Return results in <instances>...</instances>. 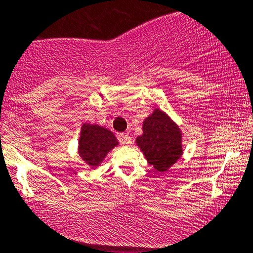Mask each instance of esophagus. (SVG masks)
Returning a JSON list of instances; mask_svg holds the SVG:
<instances>
[{"instance_id":"1","label":"esophagus","mask_w":253,"mask_h":253,"mask_svg":"<svg viewBox=\"0 0 253 253\" xmlns=\"http://www.w3.org/2000/svg\"><path fill=\"white\" fill-rule=\"evenodd\" d=\"M119 141H121L122 144H126V146H129L130 143H131V137H130L129 134H121L119 135Z\"/></svg>"}]
</instances>
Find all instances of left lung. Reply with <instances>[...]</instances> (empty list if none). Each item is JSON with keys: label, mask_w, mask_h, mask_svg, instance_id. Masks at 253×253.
<instances>
[{"label": "left lung", "mask_w": 253, "mask_h": 253, "mask_svg": "<svg viewBox=\"0 0 253 253\" xmlns=\"http://www.w3.org/2000/svg\"><path fill=\"white\" fill-rule=\"evenodd\" d=\"M143 134L136 138L148 164L159 172H166L183 154L181 132L166 113L155 109L143 121Z\"/></svg>", "instance_id": "1"}]
</instances>
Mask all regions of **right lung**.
I'll return each mask as SVG.
<instances>
[{
    "mask_svg": "<svg viewBox=\"0 0 253 253\" xmlns=\"http://www.w3.org/2000/svg\"><path fill=\"white\" fill-rule=\"evenodd\" d=\"M117 144V138L110 130L96 124L93 126L86 123L82 126L79 141V154L92 169L103 163L107 153Z\"/></svg>",
    "mask_w": 253,
    "mask_h": 253,
    "instance_id": "obj_1",
    "label": "right lung"
}]
</instances>
